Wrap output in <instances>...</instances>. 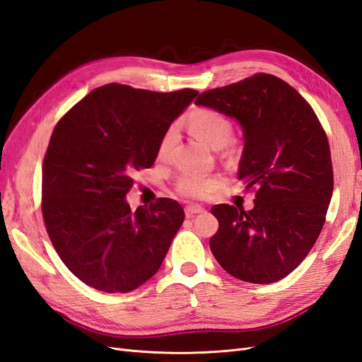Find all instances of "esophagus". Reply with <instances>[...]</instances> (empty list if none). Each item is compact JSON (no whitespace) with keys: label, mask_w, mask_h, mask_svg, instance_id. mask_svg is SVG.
<instances>
[{"label":"esophagus","mask_w":362,"mask_h":362,"mask_svg":"<svg viewBox=\"0 0 362 362\" xmlns=\"http://www.w3.org/2000/svg\"><path fill=\"white\" fill-rule=\"evenodd\" d=\"M184 210H185V216H187V217H192V216H194V214L204 213V211H205V208H204V206H201V205H198V204H192V205H187V206H185Z\"/></svg>","instance_id":"34e87169"}]
</instances>
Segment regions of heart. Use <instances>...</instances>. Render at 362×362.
I'll use <instances>...</instances> for the list:
<instances>
[{
  "mask_svg": "<svg viewBox=\"0 0 362 362\" xmlns=\"http://www.w3.org/2000/svg\"><path fill=\"white\" fill-rule=\"evenodd\" d=\"M189 127L192 133L204 140L208 146L218 149L226 145V141L231 137V124L229 120L216 110H208V108H201L196 110L189 117ZM175 140H177V133L173 128H169L163 134L157 156L158 158H166L172 151ZM218 187V178L211 177L206 173H184L177 182V192L185 198H206Z\"/></svg>",
  "mask_w": 362,
  "mask_h": 362,
  "instance_id": "b5f03b06",
  "label": "heart"
}]
</instances>
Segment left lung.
Listing matches in <instances>:
<instances>
[{
	"label": "left lung",
	"instance_id": "8db88e82",
	"mask_svg": "<svg viewBox=\"0 0 362 362\" xmlns=\"http://www.w3.org/2000/svg\"><path fill=\"white\" fill-rule=\"evenodd\" d=\"M194 104L243 128L238 180L255 190L254 208L218 204L210 249L229 275L252 284L286 278L310 254L334 190L329 141L305 98L270 74L201 93Z\"/></svg>",
	"mask_w": 362,
	"mask_h": 362
}]
</instances>
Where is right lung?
<instances>
[{
  "label": "right lung",
  "instance_id": "1",
  "mask_svg": "<svg viewBox=\"0 0 362 362\" xmlns=\"http://www.w3.org/2000/svg\"><path fill=\"white\" fill-rule=\"evenodd\" d=\"M196 95L105 84L54 128L42 164V216L64 266L86 286L128 293L158 272L184 222L182 206L161 198L133 211L125 196Z\"/></svg>",
  "mask_w": 362,
  "mask_h": 362
}]
</instances>
